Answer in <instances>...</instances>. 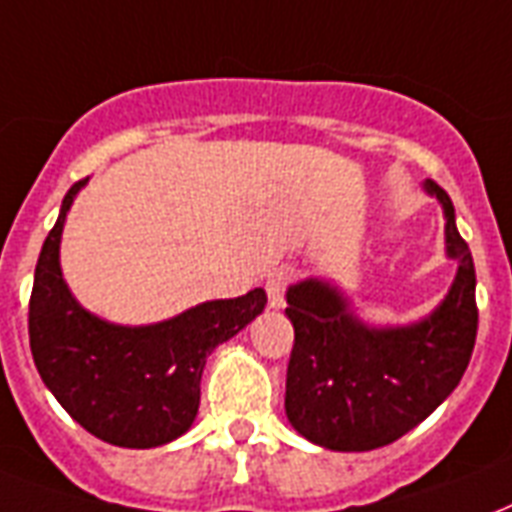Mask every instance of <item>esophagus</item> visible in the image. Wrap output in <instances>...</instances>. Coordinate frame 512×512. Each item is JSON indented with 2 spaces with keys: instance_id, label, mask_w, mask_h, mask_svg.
<instances>
[{
  "instance_id": "34e87169",
  "label": "esophagus",
  "mask_w": 512,
  "mask_h": 512,
  "mask_svg": "<svg viewBox=\"0 0 512 512\" xmlns=\"http://www.w3.org/2000/svg\"><path fill=\"white\" fill-rule=\"evenodd\" d=\"M285 285H288V272L285 269H275L267 277V299L272 310H280L285 301Z\"/></svg>"
}]
</instances>
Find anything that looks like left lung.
I'll return each instance as SVG.
<instances>
[{
    "instance_id": "1",
    "label": "left lung",
    "mask_w": 512,
    "mask_h": 512,
    "mask_svg": "<svg viewBox=\"0 0 512 512\" xmlns=\"http://www.w3.org/2000/svg\"><path fill=\"white\" fill-rule=\"evenodd\" d=\"M425 192L443 205L446 256L459 264L446 299L425 320L368 326L320 277L285 293L293 323L285 414L323 449L371 451L398 441L449 398L470 363L478 334L473 256L449 194L435 181H425Z\"/></svg>"
}]
</instances>
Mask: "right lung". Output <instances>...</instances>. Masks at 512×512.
<instances>
[{"mask_svg":"<svg viewBox=\"0 0 512 512\" xmlns=\"http://www.w3.org/2000/svg\"><path fill=\"white\" fill-rule=\"evenodd\" d=\"M87 178L71 186L45 237L29 301L34 366L74 422L122 449H154L192 427L200 408L205 360L240 334L267 304L264 288L237 299L202 301L152 326H117L71 296L61 272V235L71 202Z\"/></svg>","mask_w":512,"mask_h":512,"instance_id":"obj_1","label":"right lung"}]
</instances>
